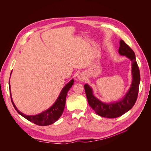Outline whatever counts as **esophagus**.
Returning a JSON list of instances; mask_svg holds the SVG:
<instances>
[{"label":"esophagus","mask_w":151,"mask_h":151,"mask_svg":"<svg viewBox=\"0 0 151 151\" xmlns=\"http://www.w3.org/2000/svg\"><path fill=\"white\" fill-rule=\"evenodd\" d=\"M78 78L79 80H81V81H84L85 79V77L84 76V75H83L81 74V75H79L78 76Z\"/></svg>","instance_id":"1"}]
</instances>
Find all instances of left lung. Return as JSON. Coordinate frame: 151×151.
<instances>
[{
  "label": "left lung",
  "instance_id": "obj_1",
  "mask_svg": "<svg viewBox=\"0 0 151 151\" xmlns=\"http://www.w3.org/2000/svg\"><path fill=\"white\" fill-rule=\"evenodd\" d=\"M119 44V54L121 55L126 56L132 62V82L130 89L124 97L116 101L104 103L94 96L93 90L89 85L87 83L84 85L89 105L97 115L104 118H115L124 115L133 107L138 96L140 76L135 54L124 40H120Z\"/></svg>",
  "mask_w": 151,
  "mask_h": 151
}]
</instances>
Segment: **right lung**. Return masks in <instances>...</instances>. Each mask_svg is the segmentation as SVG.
Masks as SVG:
<instances>
[{"label":"right lung","mask_w":151,"mask_h":151,"mask_svg":"<svg viewBox=\"0 0 151 151\" xmlns=\"http://www.w3.org/2000/svg\"><path fill=\"white\" fill-rule=\"evenodd\" d=\"M12 72L11 73V75ZM10 75V76H11ZM74 82L73 79H72L69 83H68L61 90L60 94H59L58 98L57 99L55 103L50 107L47 110L42 112L40 114L35 115H26L22 112H19L17 107L15 106L14 103L13 102L12 97H11V88H10V81H9V91H10V96L11 99L12 103L14 107V108L17 111V112L24 118L27 119L29 121L40 126H46L48 125H51L55 122H56L60 117L61 116L64 106L66 104V99L68 94V91L72 87Z\"/></svg>","instance_id":"1"}]
</instances>
